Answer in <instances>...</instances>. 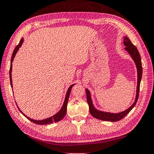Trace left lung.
<instances>
[{"label": "left lung", "mask_w": 154, "mask_h": 154, "mask_svg": "<svg viewBox=\"0 0 154 154\" xmlns=\"http://www.w3.org/2000/svg\"><path fill=\"white\" fill-rule=\"evenodd\" d=\"M124 45H125V50L129 52V54L131 55L132 58L134 60L135 63L136 67L137 69V94H136V98L135 102L133 103L132 105L129 107L128 109L125 110V111H123L119 113H111V112H106L98 111L96 109L93 104L92 103L91 93L88 89H86V98L87 102H88V106H89V111L91 112V115L98 119L102 120V121H112V122H115V121H118L121 119H122L123 117L128 114V113L131 111V109L135 106L137 102L138 98H139V93H140V82L141 80L142 76V64H141V60L140 54L139 53L137 48L131 42L128 37H124Z\"/></svg>", "instance_id": "8db88e82"}]
</instances>
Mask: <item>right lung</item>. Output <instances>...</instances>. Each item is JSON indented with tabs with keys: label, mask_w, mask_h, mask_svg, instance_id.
<instances>
[{
	"label": "right lung",
	"mask_w": 154,
	"mask_h": 154,
	"mask_svg": "<svg viewBox=\"0 0 154 154\" xmlns=\"http://www.w3.org/2000/svg\"><path fill=\"white\" fill-rule=\"evenodd\" d=\"M23 42V39L22 38L21 40H20V42L18 45L16 46V48H14V50L13 51V53L12 54V57H11V67H10V70H9V76H10V82H11V85L12 86L13 84H12V77H11V72H12V62L13 61V59L14 56H15V54H17V51L19 50V48L21 47L22 43ZM74 85H72L70 86L69 87V88L68 90V92L67 93H66V98H65V100H64V103H63V106L62 107V109H61L60 111L57 113V114L54 115L53 117H51L50 118H48V119H43V120H41V121H36V120H33L29 118L28 117H27L25 115L23 114V113L21 111V113H23V115H25L26 117H27L29 120H30L32 122L34 123H36V124H38V125H46V124H50V123H56V122H58V121H61L62 119L64 117V116L66 115V111H67V104H68V98L69 97V93H70L71 92V90L72 86Z\"/></svg>",
	"instance_id": "obj_1"
}]
</instances>
